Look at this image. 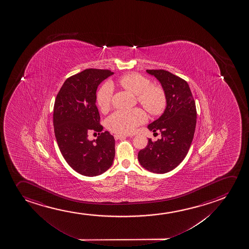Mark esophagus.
<instances>
[{
  "mask_svg": "<svg viewBox=\"0 0 249 249\" xmlns=\"http://www.w3.org/2000/svg\"><path fill=\"white\" fill-rule=\"evenodd\" d=\"M126 137H127V136H124V135H120V134H115V135H114V138H115V140L124 139V138H126Z\"/></svg>",
  "mask_w": 249,
  "mask_h": 249,
  "instance_id": "esophagus-1",
  "label": "esophagus"
}]
</instances>
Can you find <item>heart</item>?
<instances>
[{
  "mask_svg": "<svg viewBox=\"0 0 249 249\" xmlns=\"http://www.w3.org/2000/svg\"><path fill=\"white\" fill-rule=\"evenodd\" d=\"M118 84L136 95L137 102L150 114L160 115L165 109L167 97L164 89L160 86L151 85L146 77L137 73H126L119 78ZM113 92V86L110 83L104 84L97 91L96 103L101 111L109 110ZM146 120V113L140 108L120 110L107 118L106 125L113 132L127 135L134 132Z\"/></svg>",
  "mask_w": 249,
  "mask_h": 249,
  "instance_id": "1",
  "label": "heart"
}]
</instances>
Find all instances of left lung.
Wrapping results in <instances>:
<instances>
[{
    "label": "left lung",
    "mask_w": 249,
    "mask_h": 249,
    "mask_svg": "<svg viewBox=\"0 0 249 249\" xmlns=\"http://www.w3.org/2000/svg\"><path fill=\"white\" fill-rule=\"evenodd\" d=\"M146 72L160 81L165 91L167 105L164 112L147 128L162 138L148 140L138 153V160L150 172L164 174L179 165L186 158L193 142L196 123V109L193 94L186 80L162 70Z\"/></svg>",
    "instance_id": "left-lung-1"
}]
</instances>
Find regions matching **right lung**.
Listing matches in <instances>:
<instances>
[{
    "instance_id": "obj_1",
    "label": "right lung",
    "mask_w": 249,
    "mask_h": 249,
    "mask_svg": "<svg viewBox=\"0 0 249 249\" xmlns=\"http://www.w3.org/2000/svg\"><path fill=\"white\" fill-rule=\"evenodd\" d=\"M113 72L89 69L68 78L56 95L53 125L56 142L69 165L82 176L102 175L112 166L115 140L103 132L96 106V89ZM99 133L89 141V132Z\"/></svg>"
}]
</instances>
